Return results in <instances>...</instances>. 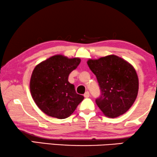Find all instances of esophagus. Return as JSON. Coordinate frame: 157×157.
<instances>
[{
    "mask_svg": "<svg viewBox=\"0 0 157 157\" xmlns=\"http://www.w3.org/2000/svg\"><path fill=\"white\" fill-rule=\"evenodd\" d=\"M84 97H85V98H88L90 97V92H86L85 94H84Z\"/></svg>",
    "mask_w": 157,
    "mask_h": 157,
    "instance_id": "1",
    "label": "esophagus"
}]
</instances>
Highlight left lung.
<instances>
[{"label": "left lung", "instance_id": "left-lung-1", "mask_svg": "<svg viewBox=\"0 0 157 157\" xmlns=\"http://www.w3.org/2000/svg\"><path fill=\"white\" fill-rule=\"evenodd\" d=\"M87 63L100 87L101 96L96 103L102 113L115 118L127 112L139 90L138 76L133 66L114 55L89 59Z\"/></svg>", "mask_w": 157, "mask_h": 157}]
</instances>
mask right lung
Returning a JSON list of instances; mask_svg holds the SVG:
<instances>
[{"mask_svg":"<svg viewBox=\"0 0 157 157\" xmlns=\"http://www.w3.org/2000/svg\"><path fill=\"white\" fill-rule=\"evenodd\" d=\"M81 59L56 55L35 66L30 80V93L39 109L47 115L65 119L75 112L84 97L68 82L70 72Z\"/></svg>","mask_w":157,"mask_h":157,"instance_id":"obj_1","label":"right lung"}]
</instances>
